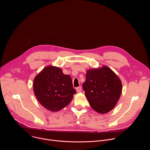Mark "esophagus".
<instances>
[{"mask_svg":"<svg viewBox=\"0 0 150 150\" xmlns=\"http://www.w3.org/2000/svg\"><path fill=\"white\" fill-rule=\"evenodd\" d=\"M76 92H77V93H80V92H81V91H82L81 87H77V88H76Z\"/></svg>","mask_w":150,"mask_h":150,"instance_id":"esophagus-1","label":"esophagus"}]
</instances>
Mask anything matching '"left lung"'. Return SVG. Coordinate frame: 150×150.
Listing matches in <instances>:
<instances>
[{"instance_id":"8db88e82","label":"left lung","mask_w":150,"mask_h":150,"mask_svg":"<svg viewBox=\"0 0 150 150\" xmlns=\"http://www.w3.org/2000/svg\"><path fill=\"white\" fill-rule=\"evenodd\" d=\"M82 87L91 108L101 114L115 108L122 90L119 77L105 66L88 70Z\"/></svg>"}]
</instances>
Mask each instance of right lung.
Instances as JSON below:
<instances>
[{
    "label": "right lung",
    "instance_id": "obj_1",
    "mask_svg": "<svg viewBox=\"0 0 150 150\" xmlns=\"http://www.w3.org/2000/svg\"><path fill=\"white\" fill-rule=\"evenodd\" d=\"M34 94L40 103L52 112H57L68 105L76 90L72 79L56 67L49 66L42 69L34 78Z\"/></svg>",
    "mask_w": 150,
    "mask_h": 150
}]
</instances>
